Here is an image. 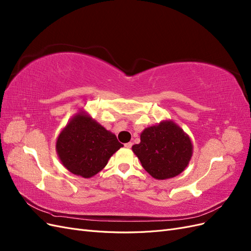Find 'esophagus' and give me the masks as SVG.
Listing matches in <instances>:
<instances>
[{
  "mask_svg": "<svg viewBox=\"0 0 251 251\" xmlns=\"http://www.w3.org/2000/svg\"><path fill=\"white\" fill-rule=\"evenodd\" d=\"M125 148H126V149H131V148H132V142H127V143H126V144H125Z\"/></svg>",
  "mask_w": 251,
  "mask_h": 251,
  "instance_id": "34e87169",
  "label": "esophagus"
}]
</instances>
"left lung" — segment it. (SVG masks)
Returning a JSON list of instances; mask_svg holds the SVG:
<instances>
[{
    "label": "left lung",
    "mask_w": 251,
    "mask_h": 251,
    "mask_svg": "<svg viewBox=\"0 0 251 251\" xmlns=\"http://www.w3.org/2000/svg\"><path fill=\"white\" fill-rule=\"evenodd\" d=\"M132 150L142 168L158 180L178 176L193 155L191 138L172 120L144 128L140 143L134 144Z\"/></svg>",
    "instance_id": "1"
}]
</instances>
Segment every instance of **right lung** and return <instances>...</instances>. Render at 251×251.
Instances as JSON below:
<instances>
[{"instance_id":"1","label":"right lung","mask_w":251,"mask_h":251,"mask_svg":"<svg viewBox=\"0 0 251 251\" xmlns=\"http://www.w3.org/2000/svg\"><path fill=\"white\" fill-rule=\"evenodd\" d=\"M123 147L115 135L85 112H79L60 132L55 148L68 171L82 178H91Z\"/></svg>"}]
</instances>
